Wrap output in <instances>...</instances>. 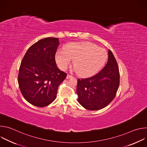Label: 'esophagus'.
<instances>
[{
    "label": "esophagus",
    "mask_w": 147,
    "mask_h": 147,
    "mask_svg": "<svg viewBox=\"0 0 147 147\" xmlns=\"http://www.w3.org/2000/svg\"><path fill=\"white\" fill-rule=\"evenodd\" d=\"M72 77H73L72 76H71V75H70V74H67V77H66V78H67V79H69V78H72Z\"/></svg>",
    "instance_id": "1"
}]
</instances>
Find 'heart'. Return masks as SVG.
Instances as JSON below:
<instances>
[{
	"label": "heart",
	"mask_w": 147,
	"mask_h": 147,
	"mask_svg": "<svg viewBox=\"0 0 147 147\" xmlns=\"http://www.w3.org/2000/svg\"><path fill=\"white\" fill-rule=\"evenodd\" d=\"M108 53L105 49L91 42H74L59 49L55 56L58 67L66 70L74 59L76 71L82 76H90L99 71L105 63Z\"/></svg>",
	"instance_id": "b5f03b06"
}]
</instances>
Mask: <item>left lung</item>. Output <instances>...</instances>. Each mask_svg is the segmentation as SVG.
<instances>
[{
    "mask_svg": "<svg viewBox=\"0 0 147 147\" xmlns=\"http://www.w3.org/2000/svg\"><path fill=\"white\" fill-rule=\"evenodd\" d=\"M120 84L117 61L111 50L106 66L96 75L77 80L78 101L90 111L101 109L108 106L116 96Z\"/></svg>",
    "mask_w": 147,
    "mask_h": 147,
    "instance_id": "obj_1",
    "label": "left lung"
}]
</instances>
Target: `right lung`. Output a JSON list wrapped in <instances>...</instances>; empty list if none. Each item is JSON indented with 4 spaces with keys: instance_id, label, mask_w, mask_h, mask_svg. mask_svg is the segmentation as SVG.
Masks as SVG:
<instances>
[{
    "instance_id": "add662e5",
    "label": "right lung",
    "mask_w": 147,
    "mask_h": 147,
    "mask_svg": "<svg viewBox=\"0 0 147 147\" xmlns=\"http://www.w3.org/2000/svg\"><path fill=\"white\" fill-rule=\"evenodd\" d=\"M59 38L49 37L33 44L26 53L19 69L18 83L24 98L37 107L49 105L56 98L59 86L67 74L56 66Z\"/></svg>"
}]
</instances>
